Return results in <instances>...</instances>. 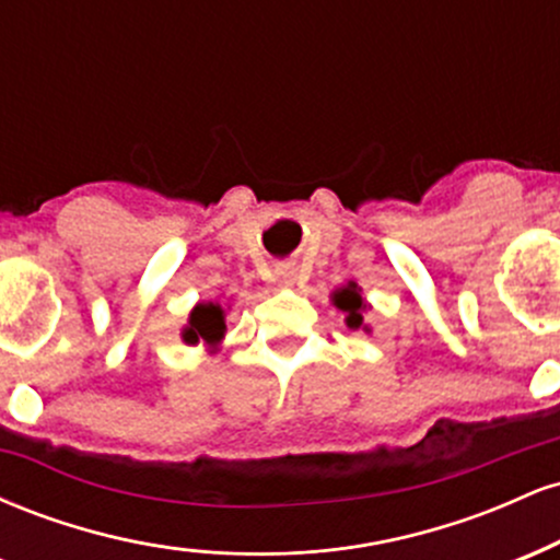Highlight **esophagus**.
<instances>
[{
  "label": "esophagus",
  "instance_id": "esophagus-1",
  "mask_svg": "<svg viewBox=\"0 0 560 560\" xmlns=\"http://www.w3.org/2000/svg\"><path fill=\"white\" fill-rule=\"evenodd\" d=\"M276 281H279L281 287H294V281H298V268L294 266H276Z\"/></svg>",
  "mask_w": 560,
  "mask_h": 560
}]
</instances>
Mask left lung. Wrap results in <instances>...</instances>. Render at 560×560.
<instances>
[{"label":"left lung","instance_id":"1","mask_svg":"<svg viewBox=\"0 0 560 560\" xmlns=\"http://www.w3.org/2000/svg\"><path fill=\"white\" fill-rule=\"evenodd\" d=\"M331 305L337 307L339 313H345L347 329H363L365 334H371V326L365 324V313L371 311V302L363 298V289L358 287L355 279H350L347 284L334 289Z\"/></svg>","mask_w":560,"mask_h":560}]
</instances>
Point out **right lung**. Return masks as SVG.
<instances>
[{"label": "right lung", "mask_w": 560, "mask_h": 560, "mask_svg": "<svg viewBox=\"0 0 560 560\" xmlns=\"http://www.w3.org/2000/svg\"><path fill=\"white\" fill-rule=\"evenodd\" d=\"M223 337H226V311L218 302H197L182 329L184 345L195 347L202 342L210 352H215Z\"/></svg>", "instance_id": "obj_1"}]
</instances>
